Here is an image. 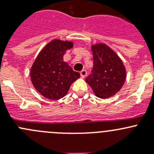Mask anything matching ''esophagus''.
<instances>
[{
	"mask_svg": "<svg viewBox=\"0 0 154 154\" xmlns=\"http://www.w3.org/2000/svg\"><path fill=\"white\" fill-rule=\"evenodd\" d=\"M80 76H81V77L84 78V77H86L87 75V71L86 70H82V71L80 72Z\"/></svg>",
	"mask_w": 154,
	"mask_h": 154,
	"instance_id": "esophagus-1",
	"label": "esophagus"
}]
</instances>
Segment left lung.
Masks as SVG:
<instances>
[{"label":"left lung","mask_w":154,"mask_h":154,"mask_svg":"<svg viewBox=\"0 0 154 154\" xmlns=\"http://www.w3.org/2000/svg\"><path fill=\"white\" fill-rule=\"evenodd\" d=\"M94 66L86 82L97 97L106 99L120 91L126 79L122 60L105 44L91 46Z\"/></svg>","instance_id":"8db88e82"}]
</instances>
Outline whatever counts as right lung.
Returning a JSON list of instances; mask_svg holds the SVG:
<instances>
[{"label":"right lung","instance_id":"right-lung-1","mask_svg":"<svg viewBox=\"0 0 154 154\" xmlns=\"http://www.w3.org/2000/svg\"><path fill=\"white\" fill-rule=\"evenodd\" d=\"M71 48V42L52 40L40 51L31 67L32 85L46 98L58 100L65 97L71 85L80 78V74L63 61L66 51Z\"/></svg>","mask_w":154,"mask_h":154}]
</instances>
